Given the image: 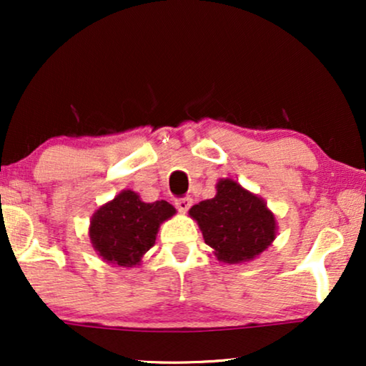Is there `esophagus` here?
Instances as JSON below:
<instances>
[{"mask_svg": "<svg viewBox=\"0 0 366 366\" xmlns=\"http://www.w3.org/2000/svg\"><path fill=\"white\" fill-rule=\"evenodd\" d=\"M192 203H193V199H192V198H189V197H184V198H178L177 202H174V207L178 208V212L187 213L188 209H189V207H192Z\"/></svg>", "mask_w": 366, "mask_h": 366, "instance_id": "obj_1", "label": "esophagus"}]
</instances>
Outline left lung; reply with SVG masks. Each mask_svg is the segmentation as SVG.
<instances>
[{"label":"left lung","mask_w":366,"mask_h":366,"mask_svg":"<svg viewBox=\"0 0 366 366\" xmlns=\"http://www.w3.org/2000/svg\"><path fill=\"white\" fill-rule=\"evenodd\" d=\"M189 214L203 232L204 243L224 263H243L264 252L274 239V217L263 199L233 179L217 184V197L194 204Z\"/></svg>","instance_id":"left-lung-1"}]
</instances>
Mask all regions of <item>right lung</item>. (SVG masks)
Here are the masks:
<instances>
[{"label":"right lung","mask_w":366,"mask_h":366,"mask_svg":"<svg viewBox=\"0 0 366 366\" xmlns=\"http://www.w3.org/2000/svg\"><path fill=\"white\" fill-rule=\"evenodd\" d=\"M173 214L174 208L164 199L144 203L127 189L93 214L89 238L108 263L133 267L154 244L159 223Z\"/></svg>","instance_id":"obj_1"}]
</instances>
